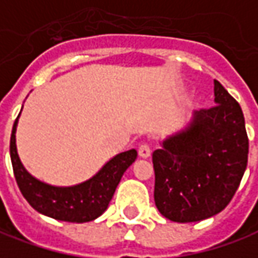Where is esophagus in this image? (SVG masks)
<instances>
[{"label": "esophagus", "instance_id": "esophagus-1", "mask_svg": "<svg viewBox=\"0 0 258 258\" xmlns=\"http://www.w3.org/2000/svg\"><path fill=\"white\" fill-rule=\"evenodd\" d=\"M138 155L144 159L150 158V157H151V150H150V147H148L147 144L140 145V148H138Z\"/></svg>", "mask_w": 258, "mask_h": 258}]
</instances>
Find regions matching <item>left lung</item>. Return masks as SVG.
<instances>
[{
	"label": "left lung",
	"instance_id": "left-lung-1",
	"mask_svg": "<svg viewBox=\"0 0 258 258\" xmlns=\"http://www.w3.org/2000/svg\"><path fill=\"white\" fill-rule=\"evenodd\" d=\"M215 103L161 141L152 154L154 199L159 213L178 223L220 213L244 175L248 138L240 104L215 80Z\"/></svg>",
	"mask_w": 258,
	"mask_h": 258
}]
</instances>
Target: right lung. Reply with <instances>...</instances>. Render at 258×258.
I'll return each instance as SVG.
<instances>
[{"instance_id": "right-lung-1", "label": "right lung", "mask_w": 258, "mask_h": 258, "mask_svg": "<svg viewBox=\"0 0 258 258\" xmlns=\"http://www.w3.org/2000/svg\"><path fill=\"white\" fill-rule=\"evenodd\" d=\"M19 115L21 113L12 127L10 154L17 183L29 205L42 215L62 222L85 223L101 216L113 199L124 172L137 159L136 150L117 154L101 166L99 172L82 183L55 186L35 178L22 165L15 138Z\"/></svg>"}]
</instances>
